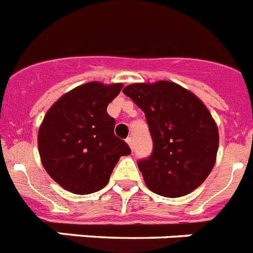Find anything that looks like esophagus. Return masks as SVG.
<instances>
[{
	"instance_id": "1",
	"label": "esophagus",
	"mask_w": 253,
	"mask_h": 253,
	"mask_svg": "<svg viewBox=\"0 0 253 253\" xmlns=\"http://www.w3.org/2000/svg\"><path fill=\"white\" fill-rule=\"evenodd\" d=\"M126 141H127V144L130 145L131 150H133V146H135V143H133V139H132V137H127Z\"/></svg>"
}]
</instances>
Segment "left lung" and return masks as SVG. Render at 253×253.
Wrapping results in <instances>:
<instances>
[{
  "instance_id": "8db88e82",
  "label": "left lung",
  "mask_w": 253,
  "mask_h": 253,
  "mask_svg": "<svg viewBox=\"0 0 253 253\" xmlns=\"http://www.w3.org/2000/svg\"><path fill=\"white\" fill-rule=\"evenodd\" d=\"M145 114L153 140L137 166L156 194L177 198L198 188L216 161L218 130L205 104L179 84L159 81L123 88Z\"/></svg>"
}]
</instances>
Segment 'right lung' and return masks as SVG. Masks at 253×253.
Instances as JSON below:
<instances>
[{
    "mask_svg": "<svg viewBox=\"0 0 253 253\" xmlns=\"http://www.w3.org/2000/svg\"><path fill=\"white\" fill-rule=\"evenodd\" d=\"M122 84L90 82L63 95L48 109L38 131L42 165L59 185L74 194L103 189L118 159L131 154L114 135L108 104Z\"/></svg>",
    "mask_w": 253,
    "mask_h": 253,
    "instance_id": "right-lung-1",
    "label": "right lung"
}]
</instances>
